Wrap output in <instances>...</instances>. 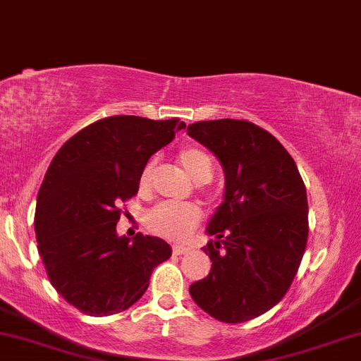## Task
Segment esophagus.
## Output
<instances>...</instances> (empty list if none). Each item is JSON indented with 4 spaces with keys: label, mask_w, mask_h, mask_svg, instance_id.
I'll return each mask as SVG.
<instances>
[{
    "label": "esophagus",
    "mask_w": 361,
    "mask_h": 361,
    "mask_svg": "<svg viewBox=\"0 0 361 361\" xmlns=\"http://www.w3.org/2000/svg\"><path fill=\"white\" fill-rule=\"evenodd\" d=\"M188 251H190V247H186V246H175V247H173V252H175L176 256L186 255Z\"/></svg>",
    "instance_id": "obj_1"
}]
</instances>
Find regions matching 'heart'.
<instances>
[{"label":"heart","mask_w":361,"mask_h":361,"mask_svg":"<svg viewBox=\"0 0 361 361\" xmlns=\"http://www.w3.org/2000/svg\"><path fill=\"white\" fill-rule=\"evenodd\" d=\"M181 168L195 183L202 185L210 181L214 175V159L209 152L200 147L186 146L178 154ZM154 164L147 163L139 178L140 190H146L152 178ZM202 209L197 204H173V202H161L147 210L146 224L152 233L171 239V241H183L192 234L197 224L202 221Z\"/></svg>","instance_id":"obj_1"}]
</instances>
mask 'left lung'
<instances>
[{
  "label": "left lung",
  "mask_w": 361,
  "mask_h": 361,
  "mask_svg": "<svg viewBox=\"0 0 361 361\" xmlns=\"http://www.w3.org/2000/svg\"><path fill=\"white\" fill-rule=\"evenodd\" d=\"M190 137L221 161L224 202L210 219L204 247L212 261L190 285L195 304L229 324L261 316L283 299L307 244V193L287 149L247 120L195 122Z\"/></svg>",
  "instance_id": "obj_1"
}]
</instances>
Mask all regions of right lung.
Returning a JSON list of instances; mask_svg holds the SVG:
<instances>
[{
  "mask_svg": "<svg viewBox=\"0 0 361 361\" xmlns=\"http://www.w3.org/2000/svg\"><path fill=\"white\" fill-rule=\"evenodd\" d=\"M185 127L180 118L115 115L81 128L54 156L37 195V243L52 287L81 312L128 309L171 256L163 239L120 238L115 227L149 157Z\"/></svg>",
  "mask_w": 361,
  "mask_h": 361,
  "instance_id": "right-lung-1",
  "label": "right lung"
}]
</instances>
